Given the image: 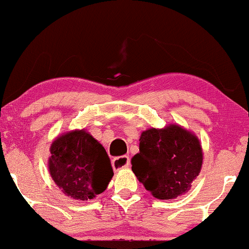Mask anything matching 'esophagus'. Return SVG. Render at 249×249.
I'll return each mask as SVG.
<instances>
[{
  "mask_svg": "<svg viewBox=\"0 0 249 249\" xmlns=\"http://www.w3.org/2000/svg\"><path fill=\"white\" fill-rule=\"evenodd\" d=\"M112 168L115 171H118L121 169H126L130 166V157L128 156H119L112 160L111 162Z\"/></svg>",
  "mask_w": 249,
  "mask_h": 249,
  "instance_id": "34e87169",
  "label": "esophagus"
}]
</instances>
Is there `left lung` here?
<instances>
[{
  "label": "left lung",
  "mask_w": 249,
  "mask_h": 249,
  "mask_svg": "<svg viewBox=\"0 0 249 249\" xmlns=\"http://www.w3.org/2000/svg\"><path fill=\"white\" fill-rule=\"evenodd\" d=\"M132 171L154 197L176 199L187 193L202 168L199 138L180 125L148 128L140 135Z\"/></svg>",
  "instance_id": "8db88e82"
}]
</instances>
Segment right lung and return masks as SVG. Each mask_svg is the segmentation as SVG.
<instances>
[{
	"label": "right lung",
	"instance_id": "obj_1",
	"mask_svg": "<svg viewBox=\"0 0 249 249\" xmlns=\"http://www.w3.org/2000/svg\"><path fill=\"white\" fill-rule=\"evenodd\" d=\"M49 174L74 200H92L108 187L112 171L106 149L85 128L58 135L50 146Z\"/></svg>",
	"mask_w": 249,
	"mask_h": 249
}]
</instances>
